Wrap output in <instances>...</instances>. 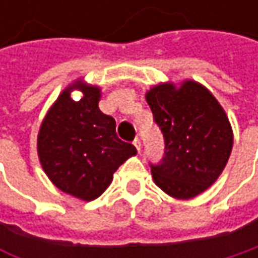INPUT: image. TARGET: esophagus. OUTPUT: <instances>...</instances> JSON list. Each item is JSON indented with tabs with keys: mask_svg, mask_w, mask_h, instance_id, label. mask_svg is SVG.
<instances>
[{
	"mask_svg": "<svg viewBox=\"0 0 258 258\" xmlns=\"http://www.w3.org/2000/svg\"><path fill=\"white\" fill-rule=\"evenodd\" d=\"M133 145H134V146H136V149L140 152V149H142V142H140V139H134Z\"/></svg>",
	"mask_w": 258,
	"mask_h": 258,
	"instance_id": "esophagus-1",
	"label": "esophagus"
}]
</instances>
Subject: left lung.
<instances>
[{
	"label": "left lung",
	"mask_w": 258,
	"mask_h": 258,
	"mask_svg": "<svg viewBox=\"0 0 258 258\" xmlns=\"http://www.w3.org/2000/svg\"><path fill=\"white\" fill-rule=\"evenodd\" d=\"M146 101L164 136V157L151 164L154 182L180 200L202 194L218 179L232 152L233 131L224 109L194 80L155 85Z\"/></svg>",
	"instance_id": "8db88e82"
}]
</instances>
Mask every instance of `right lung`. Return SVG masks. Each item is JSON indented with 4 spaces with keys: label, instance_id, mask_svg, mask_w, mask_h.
Instances as JSON below:
<instances>
[{
    "label": "right lung",
    "instance_id": "obj_1",
    "mask_svg": "<svg viewBox=\"0 0 258 258\" xmlns=\"http://www.w3.org/2000/svg\"><path fill=\"white\" fill-rule=\"evenodd\" d=\"M79 89L84 97L75 102L70 94ZM98 86L76 80L67 86L46 113L37 137L41 167L61 191L91 202L100 197L113 173L136 148L116 136V122L98 109Z\"/></svg>",
    "mask_w": 258,
    "mask_h": 258
}]
</instances>
